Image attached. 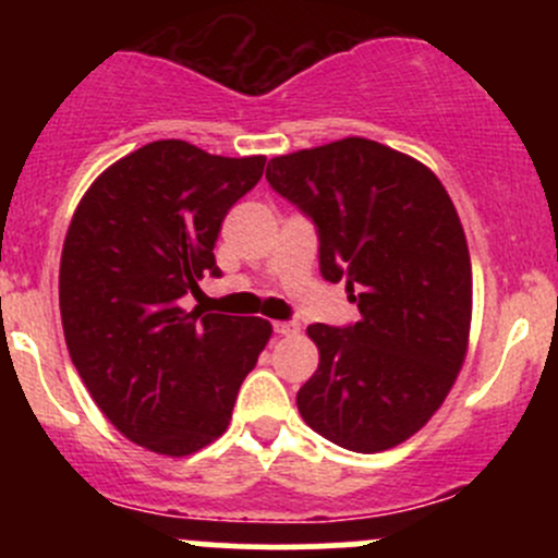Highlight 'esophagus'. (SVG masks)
<instances>
[{"mask_svg":"<svg viewBox=\"0 0 558 558\" xmlns=\"http://www.w3.org/2000/svg\"><path fill=\"white\" fill-rule=\"evenodd\" d=\"M272 329L275 335H296V324L291 320H272Z\"/></svg>","mask_w":558,"mask_h":558,"instance_id":"obj_1","label":"esophagus"}]
</instances>
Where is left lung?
<instances>
[{
    "mask_svg": "<svg viewBox=\"0 0 558 558\" xmlns=\"http://www.w3.org/2000/svg\"><path fill=\"white\" fill-rule=\"evenodd\" d=\"M267 183L311 218L320 275L345 280L362 313L307 326L320 362L296 391L302 418L348 451L399 446L435 415L466 353L472 267L451 196L421 161L364 137L275 156Z\"/></svg>",
    "mask_w": 558,
    "mask_h": 558,
    "instance_id": "8db88e82",
    "label": "left lung"
}]
</instances>
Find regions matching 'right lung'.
<instances>
[{
	"label": "right lung",
	"instance_id": "add662e5",
	"mask_svg": "<svg viewBox=\"0 0 558 558\" xmlns=\"http://www.w3.org/2000/svg\"><path fill=\"white\" fill-rule=\"evenodd\" d=\"M264 156H210L156 140L99 174L61 251L59 307L75 369L110 424L137 446L189 456L227 432L245 375L272 326L264 318L185 313L238 199Z\"/></svg>",
	"mask_w": 558,
	"mask_h": 558
}]
</instances>
